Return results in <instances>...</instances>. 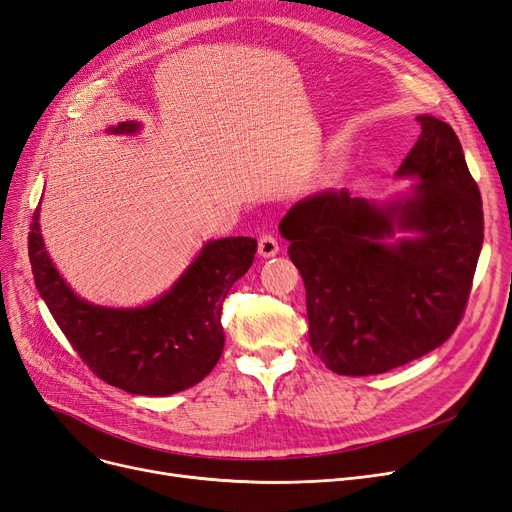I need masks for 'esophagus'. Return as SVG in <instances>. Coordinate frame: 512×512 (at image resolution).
Returning <instances> with one entry per match:
<instances>
[{"mask_svg":"<svg viewBox=\"0 0 512 512\" xmlns=\"http://www.w3.org/2000/svg\"><path fill=\"white\" fill-rule=\"evenodd\" d=\"M258 254H260L262 258H273V256H277V254H279V243H277V239H275L273 235H262V237L258 239Z\"/></svg>","mask_w":512,"mask_h":512,"instance_id":"34e87169","label":"esophagus"}]
</instances>
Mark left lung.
<instances>
[{"label":"left lung","mask_w":512,"mask_h":512,"mask_svg":"<svg viewBox=\"0 0 512 512\" xmlns=\"http://www.w3.org/2000/svg\"><path fill=\"white\" fill-rule=\"evenodd\" d=\"M388 201L323 191L279 233L302 275L313 353L340 376L384 374L435 351L458 327L483 245V206L452 126L418 115ZM397 230L407 238L388 242Z\"/></svg>","instance_id":"1"}]
</instances>
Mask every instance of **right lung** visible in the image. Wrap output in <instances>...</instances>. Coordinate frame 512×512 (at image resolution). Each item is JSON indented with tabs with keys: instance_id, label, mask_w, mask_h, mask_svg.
<instances>
[{
	"instance_id": "add662e5",
	"label": "right lung",
	"mask_w": 512,
	"mask_h": 512,
	"mask_svg": "<svg viewBox=\"0 0 512 512\" xmlns=\"http://www.w3.org/2000/svg\"><path fill=\"white\" fill-rule=\"evenodd\" d=\"M121 121L109 134H136ZM252 237L208 241L172 288L151 304L111 309L79 298L52 264L39 233V208L29 233V260L39 296L77 355L111 386L132 395L166 397L206 378L224 349L222 302L254 262Z\"/></svg>"
}]
</instances>
